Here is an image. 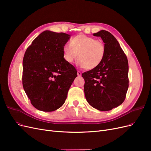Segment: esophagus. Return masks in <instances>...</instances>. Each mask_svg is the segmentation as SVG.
Masks as SVG:
<instances>
[{
	"instance_id": "obj_1",
	"label": "esophagus",
	"mask_w": 151,
	"mask_h": 151,
	"mask_svg": "<svg viewBox=\"0 0 151 151\" xmlns=\"http://www.w3.org/2000/svg\"><path fill=\"white\" fill-rule=\"evenodd\" d=\"M77 75H78L79 76H81L82 75V73H81V72H80V71H77Z\"/></svg>"
}]
</instances>
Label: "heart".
<instances>
[{"mask_svg": "<svg viewBox=\"0 0 151 151\" xmlns=\"http://www.w3.org/2000/svg\"><path fill=\"white\" fill-rule=\"evenodd\" d=\"M106 48L104 43L83 34L72 38L70 44L63 47V56L68 63H72L78 57L77 62L81 67L91 70L102 63Z\"/></svg>", "mask_w": 151, "mask_h": 151, "instance_id": "b5f03b06", "label": "heart"}]
</instances>
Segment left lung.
<instances>
[{
    "label": "left lung",
    "instance_id": "8db88e82",
    "mask_svg": "<svg viewBox=\"0 0 151 151\" xmlns=\"http://www.w3.org/2000/svg\"><path fill=\"white\" fill-rule=\"evenodd\" d=\"M94 36L101 37L106 52L102 63L83 73L87 101L99 111H109L124 101L129 88V63L116 39L109 32L101 30Z\"/></svg>",
    "mask_w": 151,
    "mask_h": 151
}]
</instances>
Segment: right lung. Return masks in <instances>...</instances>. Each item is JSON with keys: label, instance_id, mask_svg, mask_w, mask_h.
<instances>
[{"label": "right lung", "instance_id": "obj_1", "mask_svg": "<svg viewBox=\"0 0 151 151\" xmlns=\"http://www.w3.org/2000/svg\"><path fill=\"white\" fill-rule=\"evenodd\" d=\"M70 36L46 30L27 48L22 61V86L38 110L53 111L64 104L77 70L63 58V47Z\"/></svg>", "mask_w": 151, "mask_h": 151}]
</instances>
